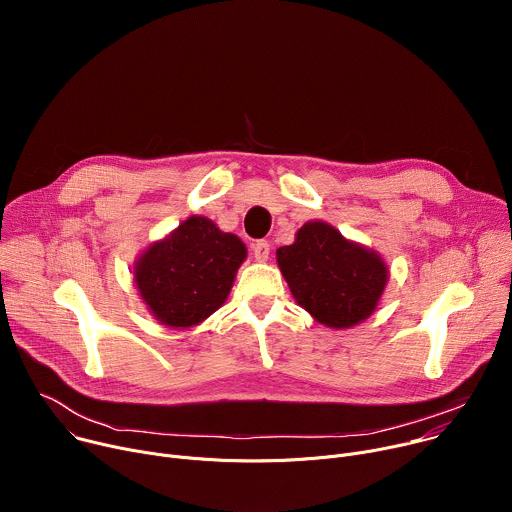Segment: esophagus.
I'll list each match as a JSON object with an SVG mask.
<instances>
[{
    "label": "esophagus",
    "mask_w": 512,
    "mask_h": 512,
    "mask_svg": "<svg viewBox=\"0 0 512 512\" xmlns=\"http://www.w3.org/2000/svg\"><path fill=\"white\" fill-rule=\"evenodd\" d=\"M269 251H271V247H269L267 241H257V243L253 245V255H255V259L261 261V263L269 259Z\"/></svg>",
    "instance_id": "34e87169"
}]
</instances>
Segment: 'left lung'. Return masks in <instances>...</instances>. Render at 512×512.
I'll return each mask as SVG.
<instances>
[{"label": "left lung", "instance_id": "1", "mask_svg": "<svg viewBox=\"0 0 512 512\" xmlns=\"http://www.w3.org/2000/svg\"><path fill=\"white\" fill-rule=\"evenodd\" d=\"M277 265L294 300L320 324L344 330L371 318L389 281L383 257L324 221H308Z\"/></svg>", "mask_w": 512, "mask_h": 512}]
</instances>
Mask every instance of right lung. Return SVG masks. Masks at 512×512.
I'll return each mask as SVG.
<instances>
[{
    "label": "right lung",
    "mask_w": 512,
    "mask_h": 512,
    "mask_svg": "<svg viewBox=\"0 0 512 512\" xmlns=\"http://www.w3.org/2000/svg\"><path fill=\"white\" fill-rule=\"evenodd\" d=\"M247 259L245 243L192 214L170 235L150 243L133 263L145 308L164 326L186 330L221 308Z\"/></svg>",
    "instance_id": "1"
}]
</instances>
